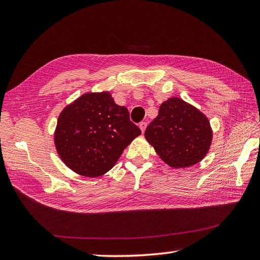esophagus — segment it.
Here are the masks:
<instances>
[{"mask_svg": "<svg viewBox=\"0 0 260 260\" xmlns=\"http://www.w3.org/2000/svg\"><path fill=\"white\" fill-rule=\"evenodd\" d=\"M146 127H147V123H146V122H142L141 124H139V128H141L142 133H144V132H145Z\"/></svg>", "mask_w": 260, "mask_h": 260, "instance_id": "1", "label": "esophagus"}]
</instances>
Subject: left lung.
I'll list each match as a JSON object with an SVG mask.
<instances>
[{
    "label": "left lung",
    "mask_w": 260,
    "mask_h": 260,
    "mask_svg": "<svg viewBox=\"0 0 260 260\" xmlns=\"http://www.w3.org/2000/svg\"><path fill=\"white\" fill-rule=\"evenodd\" d=\"M145 138L170 167L187 168L208 154L213 131L201 111L174 96L160 104L158 116L145 131Z\"/></svg>",
    "instance_id": "1"
}]
</instances>
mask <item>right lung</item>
<instances>
[{
    "mask_svg": "<svg viewBox=\"0 0 260 260\" xmlns=\"http://www.w3.org/2000/svg\"><path fill=\"white\" fill-rule=\"evenodd\" d=\"M142 134L128 110L108 91L84 93L59 114L55 146L64 165L76 174L95 178L114 167L122 152Z\"/></svg>",
    "mask_w": 260,
    "mask_h": 260,
    "instance_id": "right-lung-1",
    "label": "right lung"
}]
</instances>
